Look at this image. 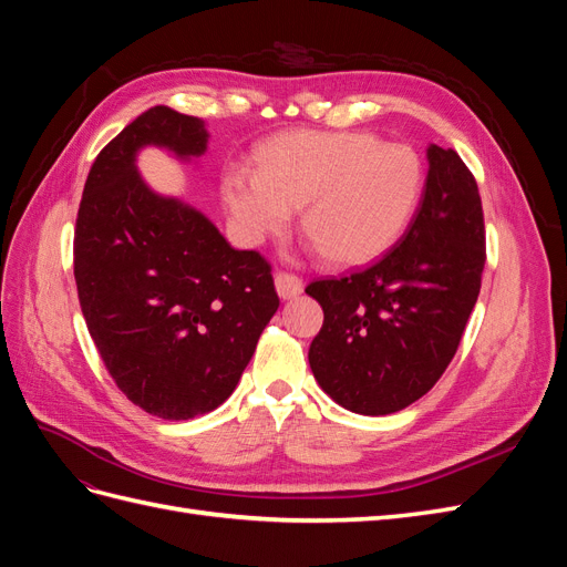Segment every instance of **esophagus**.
<instances>
[{"label": "esophagus", "mask_w": 567, "mask_h": 567, "mask_svg": "<svg viewBox=\"0 0 567 567\" xmlns=\"http://www.w3.org/2000/svg\"><path fill=\"white\" fill-rule=\"evenodd\" d=\"M274 286H277V293L281 300H293L302 293V279L296 277V274H286V271H279L277 277H274Z\"/></svg>", "instance_id": "34e87169"}]
</instances>
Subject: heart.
<instances>
[{
	"label": "heart",
	"mask_w": 567,
	"mask_h": 567,
	"mask_svg": "<svg viewBox=\"0 0 567 567\" xmlns=\"http://www.w3.org/2000/svg\"><path fill=\"white\" fill-rule=\"evenodd\" d=\"M257 173L221 175L231 227L248 246L290 227L302 208L305 236L333 267L381 257L414 215L423 165L414 148L362 132H284L257 148Z\"/></svg>",
	"instance_id": "heart-1"
}]
</instances>
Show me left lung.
I'll use <instances>...</instances> for the list:
<instances>
[{
  "mask_svg": "<svg viewBox=\"0 0 567 567\" xmlns=\"http://www.w3.org/2000/svg\"><path fill=\"white\" fill-rule=\"evenodd\" d=\"M485 267L477 184L454 148L427 146L404 236L379 262L305 288L323 310L310 346L321 390L354 414H394L431 390L461 342Z\"/></svg>",
  "mask_w": 567,
  "mask_h": 567,
  "instance_id": "obj_1",
  "label": "left lung"
}]
</instances>
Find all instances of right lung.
<instances>
[{
    "mask_svg": "<svg viewBox=\"0 0 567 567\" xmlns=\"http://www.w3.org/2000/svg\"><path fill=\"white\" fill-rule=\"evenodd\" d=\"M208 136L200 117L148 109L96 156L75 225L78 298L94 346L127 400L167 421L225 402L279 310L260 252L234 250L194 205L156 194L136 169L146 146L194 161Z\"/></svg>",
    "mask_w": 567,
    "mask_h": 567,
    "instance_id": "obj_1",
    "label": "right lung"
}]
</instances>
